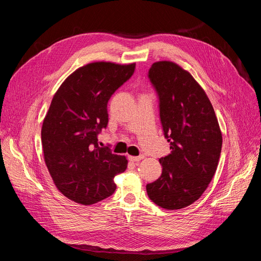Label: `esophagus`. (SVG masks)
<instances>
[{"mask_svg": "<svg viewBox=\"0 0 261 261\" xmlns=\"http://www.w3.org/2000/svg\"><path fill=\"white\" fill-rule=\"evenodd\" d=\"M144 159V155H138V156H133V155H128V160L132 162H139L140 160Z\"/></svg>", "mask_w": 261, "mask_h": 261, "instance_id": "obj_1", "label": "esophagus"}]
</instances>
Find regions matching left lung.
<instances>
[{"instance_id":"8db88e82","label":"left lung","mask_w":261,"mask_h":261,"mask_svg":"<svg viewBox=\"0 0 261 261\" xmlns=\"http://www.w3.org/2000/svg\"><path fill=\"white\" fill-rule=\"evenodd\" d=\"M149 78L160 99V118L171 153L159 160L161 176L146 186L149 198L161 208L176 210L195 202L215 175L222 134L202 87L188 70L159 61Z\"/></svg>"}]
</instances>
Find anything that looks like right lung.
Returning a JSON list of instances; mask_svg holds the SVG:
<instances>
[{
	"label": "right lung",
	"mask_w": 261,
	"mask_h": 261,
	"mask_svg": "<svg viewBox=\"0 0 261 261\" xmlns=\"http://www.w3.org/2000/svg\"><path fill=\"white\" fill-rule=\"evenodd\" d=\"M135 63L93 62L77 68L54 93L41 128L43 158L54 185L84 206L111 196L125 155L98 146L108 125V101L130 78Z\"/></svg>",
	"instance_id": "right-lung-1"
}]
</instances>
